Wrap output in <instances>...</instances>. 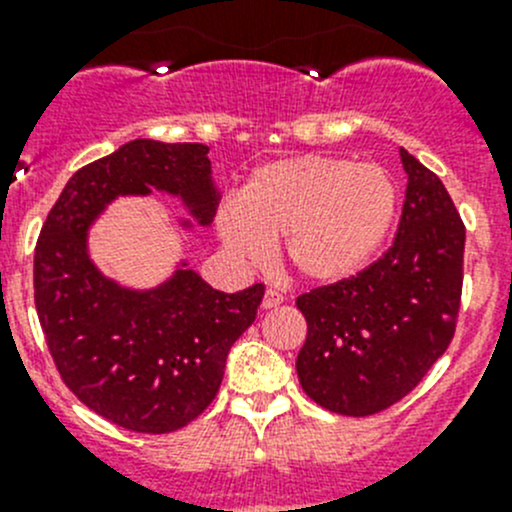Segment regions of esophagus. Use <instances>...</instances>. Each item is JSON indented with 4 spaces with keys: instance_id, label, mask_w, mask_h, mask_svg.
<instances>
[{
    "instance_id": "obj_1",
    "label": "esophagus",
    "mask_w": 512,
    "mask_h": 512,
    "mask_svg": "<svg viewBox=\"0 0 512 512\" xmlns=\"http://www.w3.org/2000/svg\"><path fill=\"white\" fill-rule=\"evenodd\" d=\"M282 302H285V297H282V294L277 292V289H267L265 297H262V307H265V309L280 307Z\"/></svg>"
}]
</instances>
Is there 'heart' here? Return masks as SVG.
Wrapping results in <instances>:
<instances>
[{"label": "heart", "mask_w": 512, "mask_h": 512, "mask_svg": "<svg viewBox=\"0 0 512 512\" xmlns=\"http://www.w3.org/2000/svg\"><path fill=\"white\" fill-rule=\"evenodd\" d=\"M399 190L389 170L347 158L294 156L260 165L218 213L227 252L260 265L280 240L302 280L329 285L369 262L394 225Z\"/></svg>", "instance_id": "obj_1"}]
</instances>
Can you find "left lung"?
<instances>
[{
    "mask_svg": "<svg viewBox=\"0 0 512 512\" xmlns=\"http://www.w3.org/2000/svg\"><path fill=\"white\" fill-rule=\"evenodd\" d=\"M409 185L389 250L347 280L299 294L304 394L342 416H371L416 389L456 334L466 225L438 175L401 151Z\"/></svg>",
    "mask_w": 512,
    "mask_h": 512,
    "instance_id": "8db88e82",
    "label": "left lung"
}]
</instances>
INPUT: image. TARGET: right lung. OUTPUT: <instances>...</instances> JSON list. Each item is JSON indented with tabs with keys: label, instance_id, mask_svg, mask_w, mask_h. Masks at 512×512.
I'll list each match as a JSON object with an SVG mask.
<instances>
[{
	"label": "right lung",
	"instance_id": "obj_1",
	"mask_svg": "<svg viewBox=\"0 0 512 512\" xmlns=\"http://www.w3.org/2000/svg\"><path fill=\"white\" fill-rule=\"evenodd\" d=\"M203 143H126L71 175L34 250V304L46 347L71 394L116 426L170 433L213 404L225 359L255 322L265 285L218 292L178 270L153 292H128L98 275L86 227L121 193L183 195L200 223L215 218Z\"/></svg>",
	"mask_w": 512,
	"mask_h": 512
}]
</instances>
